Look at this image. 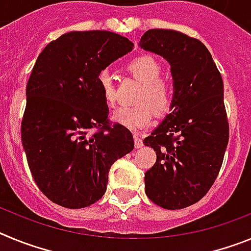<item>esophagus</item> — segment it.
<instances>
[{
  "label": "esophagus",
  "mask_w": 251,
  "mask_h": 251,
  "mask_svg": "<svg viewBox=\"0 0 251 251\" xmlns=\"http://www.w3.org/2000/svg\"><path fill=\"white\" fill-rule=\"evenodd\" d=\"M134 146H136V148H141L143 146V141H142V137L139 134H134Z\"/></svg>",
  "instance_id": "obj_1"
}]
</instances>
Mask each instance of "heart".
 Listing matches in <instances>:
<instances>
[{
    "instance_id": "obj_1",
    "label": "heart",
    "mask_w": 251,
    "mask_h": 251,
    "mask_svg": "<svg viewBox=\"0 0 251 251\" xmlns=\"http://www.w3.org/2000/svg\"><path fill=\"white\" fill-rule=\"evenodd\" d=\"M127 70L134 79L142 83L137 101L133 106H122L113 114V121L123 127L138 132L151 124L154 112L163 115L171 109L175 99V85L168 79L162 77V65L151 55L134 57L127 64ZM99 88L108 105L115 103V85L113 77L106 70L98 75Z\"/></svg>"
}]
</instances>
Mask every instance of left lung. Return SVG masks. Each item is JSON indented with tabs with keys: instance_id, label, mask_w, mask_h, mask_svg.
Here are the masks:
<instances>
[{
	"instance_id": "left-lung-1",
	"label": "left lung",
	"mask_w": 251,
	"mask_h": 251,
	"mask_svg": "<svg viewBox=\"0 0 251 251\" xmlns=\"http://www.w3.org/2000/svg\"><path fill=\"white\" fill-rule=\"evenodd\" d=\"M139 46L167 60L175 85L171 113L143 141L157 154L145 174L146 194L179 210L207 194L223 165L229 142L223 77L207 48L182 32L152 28Z\"/></svg>"
}]
</instances>
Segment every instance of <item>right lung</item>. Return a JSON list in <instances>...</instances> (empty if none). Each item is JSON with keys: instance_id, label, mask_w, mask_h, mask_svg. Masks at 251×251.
<instances>
[{"instance_id": "right-lung-1", "label": "right lung", "mask_w": 251, "mask_h": 251, "mask_svg": "<svg viewBox=\"0 0 251 251\" xmlns=\"http://www.w3.org/2000/svg\"><path fill=\"white\" fill-rule=\"evenodd\" d=\"M132 50L133 43L114 32L72 31L37 57L21 139L32 178L52 202L68 208L97 202L113 163L134 148L129 129L109 126L98 84L99 73Z\"/></svg>"}]
</instances>
